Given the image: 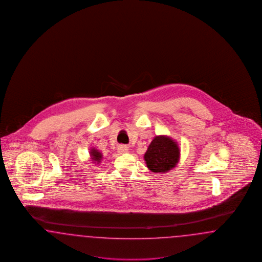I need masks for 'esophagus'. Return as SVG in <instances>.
<instances>
[{
  "label": "esophagus",
  "instance_id": "1",
  "mask_svg": "<svg viewBox=\"0 0 262 262\" xmlns=\"http://www.w3.org/2000/svg\"><path fill=\"white\" fill-rule=\"evenodd\" d=\"M128 151V148L125 146V145H121V146L118 147V153L119 154H126Z\"/></svg>",
  "mask_w": 262,
  "mask_h": 262
}]
</instances>
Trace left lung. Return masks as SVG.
Instances as JSON below:
<instances>
[{
	"label": "left lung",
	"instance_id": "left-lung-1",
	"mask_svg": "<svg viewBox=\"0 0 262 262\" xmlns=\"http://www.w3.org/2000/svg\"><path fill=\"white\" fill-rule=\"evenodd\" d=\"M180 149L178 142L168 136L153 138L144 154L147 168L155 173H166L179 162Z\"/></svg>",
	"mask_w": 262,
	"mask_h": 262
}]
</instances>
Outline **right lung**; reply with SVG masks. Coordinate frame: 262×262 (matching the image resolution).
I'll return each mask as SVG.
<instances>
[{
    "instance_id": "right-lung-1",
    "label": "right lung",
    "mask_w": 262,
    "mask_h": 262,
    "mask_svg": "<svg viewBox=\"0 0 262 262\" xmlns=\"http://www.w3.org/2000/svg\"><path fill=\"white\" fill-rule=\"evenodd\" d=\"M90 156H91V160L94 164H99L102 161V158H103L102 153L94 147H92L90 149Z\"/></svg>"
}]
</instances>
